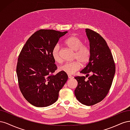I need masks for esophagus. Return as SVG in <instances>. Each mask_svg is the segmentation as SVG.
Segmentation results:
<instances>
[{
    "mask_svg": "<svg viewBox=\"0 0 130 130\" xmlns=\"http://www.w3.org/2000/svg\"><path fill=\"white\" fill-rule=\"evenodd\" d=\"M68 77H69V79H72V78H73V77L72 76H71V75H68Z\"/></svg>",
    "mask_w": 130,
    "mask_h": 130,
    "instance_id": "esophagus-1",
    "label": "esophagus"
}]
</instances>
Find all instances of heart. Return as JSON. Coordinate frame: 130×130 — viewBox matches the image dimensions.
Masks as SVG:
<instances>
[{
    "label": "heart",
    "instance_id": "b5f03b06",
    "mask_svg": "<svg viewBox=\"0 0 130 130\" xmlns=\"http://www.w3.org/2000/svg\"><path fill=\"white\" fill-rule=\"evenodd\" d=\"M65 44L71 50L75 51L72 62H66L59 67V70L69 75L73 74L81 68L82 64H86L89 61L91 58V51L86 45H83V41L77 36H71L65 41ZM52 57L58 63L62 61L60 53V45L56 44L52 50Z\"/></svg>",
    "mask_w": 130,
    "mask_h": 130
}]
</instances>
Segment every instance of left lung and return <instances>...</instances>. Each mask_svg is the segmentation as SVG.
Returning a JSON list of instances; mask_svg holds the SVG:
<instances>
[{
    "label": "left lung",
    "instance_id": "1",
    "mask_svg": "<svg viewBox=\"0 0 130 130\" xmlns=\"http://www.w3.org/2000/svg\"><path fill=\"white\" fill-rule=\"evenodd\" d=\"M90 41L91 58L80 73L85 76H77L78 86L74 94L78 101L87 106L98 103L106 97L112 85L116 66L112 53L106 41L99 33L85 29ZM91 75L87 80L86 77Z\"/></svg>",
    "mask_w": 130,
    "mask_h": 130
}]
</instances>
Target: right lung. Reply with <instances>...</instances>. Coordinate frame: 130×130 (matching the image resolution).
Here are the masks:
<instances>
[{
    "label": "right lung",
    "instance_id": "obj_1",
    "mask_svg": "<svg viewBox=\"0 0 130 130\" xmlns=\"http://www.w3.org/2000/svg\"><path fill=\"white\" fill-rule=\"evenodd\" d=\"M67 31L53 30L36 31L29 38L21 51L16 72L20 90L28 102L36 107H46L55 103L59 92L68 79L57 67L52 50Z\"/></svg>",
    "mask_w": 130,
    "mask_h": 130
}]
</instances>
